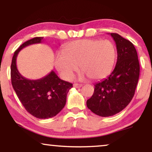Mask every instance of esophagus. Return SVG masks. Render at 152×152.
<instances>
[{
	"mask_svg": "<svg viewBox=\"0 0 152 152\" xmlns=\"http://www.w3.org/2000/svg\"><path fill=\"white\" fill-rule=\"evenodd\" d=\"M82 86V84H73V87L76 88H80V87Z\"/></svg>",
	"mask_w": 152,
	"mask_h": 152,
	"instance_id": "esophagus-1",
	"label": "esophagus"
}]
</instances>
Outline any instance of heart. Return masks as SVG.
<instances>
[{"label": "heart", "mask_w": 152, "mask_h": 152, "mask_svg": "<svg viewBox=\"0 0 152 152\" xmlns=\"http://www.w3.org/2000/svg\"><path fill=\"white\" fill-rule=\"evenodd\" d=\"M117 52L115 45L109 40L81 39L64 46L57 54L55 65L62 77L69 80L79 69L83 70L81 77L91 80H102L113 69Z\"/></svg>", "instance_id": "obj_1"}]
</instances>
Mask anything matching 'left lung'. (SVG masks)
Returning <instances> with one entry per match:
<instances>
[{"mask_svg":"<svg viewBox=\"0 0 152 152\" xmlns=\"http://www.w3.org/2000/svg\"><path fill=\"white\" fill-rule=\"evenodd\" d=\"M117 48L115 68L107 78L95 84L86 106L93 113L109 117L122 111L134 97L140 75L138 54L133 43L116 33H111Z\"/></svg>","mask_w":152,"mask_h":152,"instance_id":"8db88e82","label":"left lung"}]
</instances>
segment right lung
Returning <instances> with one entry per match:
<instances>
[{"instance_id": "obj_1", "label": "right lung", "mask_w": 152, "mask_h": 152, "mask_svg": "<svg viewBox=\"0 0 152 152\" xmlns=\"http://www.w3.org/2000/svg\"><path fill=\"white\" fill-rule=\"evenodd\" d=\"M43 37H34L23 43L14 52L11 64V80L14 90L26 111L39 119L53 118L61 111L66 102L71 83L59 78L55 71L36 80L20 74L16 66L19 52L28 45L41 43Z\"/></svg>"}]
</instances>
